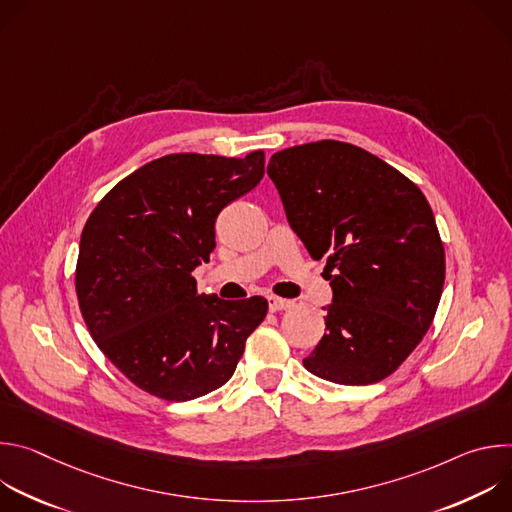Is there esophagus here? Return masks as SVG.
I'll return each mask as SVG.
<instances>
[{
	"label": "esophagus",
	"instance_id": "esophagus-1",
	"mask_svg": "<svg viewBox=\"0 0 512 512\" xmlns=\"http://www.w3.org/2000/svg\"><path fill=\"white\" fill-rule=\"evenodd\" d=\"M291 306H294V302H289V300H283V298H277V296H271V298H269V310H271V312H281V310H289Z\"/></svg>",
	"mask_w": 512,
	"mask_h": 512
}]
</instances>
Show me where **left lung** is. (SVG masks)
<instances>
[{
	"label": "left lung",
	"instance_id": "obj_1",
	"mask_svg": "<svg viewBox=\"0 0 512 512\" xmlns=\"http://www.w3.org/2000/svg\"><path fill=\"white\" fill-rule=\"evenodd\" d=\"M267 174L312 259L326 257L334 291L304 367L338 385L387 379L442 298L446 253L429 202L381 158L334 139L273 154Z\"/></svg>",
	"mask_w": 512,
	"mask_h": 512
}]
</instances>
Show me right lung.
<instances>
[{
  "instance_id": "add662e5",
  "label": "right lung",
  "mask_w": 512,
  "mask_h": 512,
  "mask_svg": "<svg viewBox=\"0 0 512 512\" xmlns=\"http://www.w3.org/2000/svg\"><path fill=\"white\" fill-rule=\"evenodd\" d=\"M265 174L245 158L170 154L115 184L87 218L77 298L101 352L141 391L190 401L235 373L267 300L198 294L192 271L214 251V221Z\"/></svg>"
}]
</instances>
